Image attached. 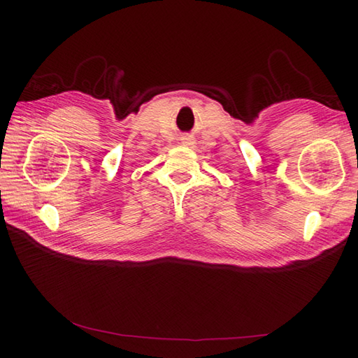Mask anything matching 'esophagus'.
Segmentation results:
<instances>
[{
    "mask_svg": "<svg viewBox=\"0 0 358 358\" xmlns=\"http://www.w3.org/2000/svg\"><path fill=\"white\" fill-rule=\"evenodd\" d=\"M183 143H185V144H187V146H191V144H194V136H191V135L185 136V138H183Z\"/></svg>",
    "mask_w": 358,
    "mask_h": 358,
    "instance_id": "esophagus-1",
    "label": "esophagus"
}]
</instances>
